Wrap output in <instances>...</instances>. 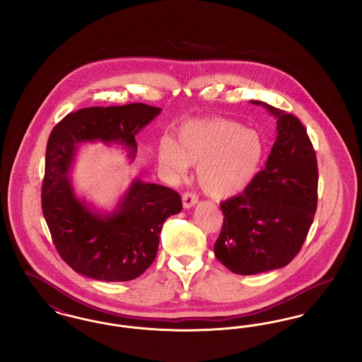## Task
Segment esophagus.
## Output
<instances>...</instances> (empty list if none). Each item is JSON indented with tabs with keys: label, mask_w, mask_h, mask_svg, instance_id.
<instances>
[{
	"label": "esophagus",
	"mask_w": 362,
	"mask_h": 362,
	"mask_svg": "<svg viewBox=\"0 0 362 362\" xmlns=\"http://www.w3.org/2000/svg\"><path fill=\"white\" fill-rule=\"evenodd\" d=\"M182 201H183V207L185 209H189V207L194 206L198 202V195L195 192L187 191V192L183 194Z\"/></svg>",
	"instance_id": "esophagus-1"
}]
</instances>
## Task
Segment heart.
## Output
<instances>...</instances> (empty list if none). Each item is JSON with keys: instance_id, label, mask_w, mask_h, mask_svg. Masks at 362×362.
<instances>
[{"instance_id": "b5f03b06", "label": "heart", "mask_w": 362, "mask_h": 362, "mask_svg": "<svg viewBox=\"0 0 362 362\" xmlns=\"http://www.w3.org/2000/svg\"><path fill=\"white\" fill-rule=\"evenodd\" d=\"M264 155L257 132L238 122L209 118L185 122L173 139L158 144L160 165L175 176H183L197 164V179L214 198H229L245 189L258 173Z\"/></svg>"}]
</instances>
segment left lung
<instances>
[{
	"mask_svg": "<svg viewBox=\"0 0 362 362\" xmlns=\"http://www.w3.org/2000/svg\"><path fill=\"white\" fill-rule=\"evenodd\" d=\"M263 105L276 118L278 136L245 189L224 202V223L214 254L228 270L252 276L281 269L300 252L317 207V161L297 117Z\"/></svg>",
	"mask_w": 362,
	"mask_h": 362,
	"instance_id": "8db88e82",
	"label": "left lung"
}]
</instances>
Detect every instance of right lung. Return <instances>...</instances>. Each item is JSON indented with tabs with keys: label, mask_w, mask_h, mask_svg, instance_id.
<instances>
[{
	"label": "right lung",
	"mask_w": 362,
	"mask_h": 362,
	"mask_svg": "<svg viewBox=\"0 0 362 362\" xmlns=\"http://www.w3.org/2000/svg\"><path fill=\"white\" fill-rule=\"evenodd\" d=\"M160 111L144 103L88 107L54 126L46 149L42 210L59 257L76 273L107 282L137 278L155 260L164 221L182 210L175 189L136 179L112 213L99 214L74 195L66 176L80 142H119L134 158L136 136Z\"/></svg>",
	"instance_id": "add662e5"
}]
</instances>
